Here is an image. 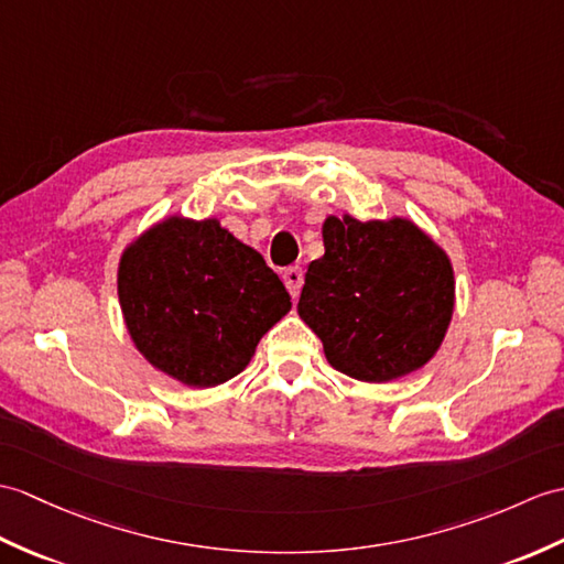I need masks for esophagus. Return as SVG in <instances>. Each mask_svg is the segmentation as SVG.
<instances>
[{
	"label": "esophagus",
	"mask_w": 564,
	"mask_h": 564,
	"mask_svg": "<svg viewBox=\"0 0 564 564\" xmlns=\"http://www.w3.org/2000/svg\"><path fill=\"white\" fill-rule=\"evenodd\" d=\"M303 281H305V273H303V269H300V267H288L283 271V283L288 288V293L293 295V300H297L300 288H303Z\"/></svg>",
	"instance_id": "obj_1"
}]
</instances>
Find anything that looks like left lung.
<instances>
[{"label":"left lung","mask_w":564,"mask_h":564,"mask_svg":"<svg viewBox=\"0 0 564 564\" xmlns=\"http://www.w3.org/2000/svg\"><path fill=\"white\" fill-rule=\"evenodd\" d=\"M324 257L310 261L297 314L334 370L394 382L425 368L454 314V267L411 218L326 216Z\"/></svg>","instance_id":"left-lung-1"}]
</instances>
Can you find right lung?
Listing matches in <instances>:
<instances>
[{"label":"right lung","mask_w":564,"mask_h":564,"mask_svg":"<svg viewBox=\"0 0 564 564\" xmlns=\"http://www.w3.org/2000/svg\"><path fill=\"white\" fill-rule=\"evenodd\" d=\"M117 295L134 348L175 382L208 389L250 365L291 312L264 257L218 218L165 216L124 247Z\"/></svg>","instance_id":"obj_1"}]
</instances>
